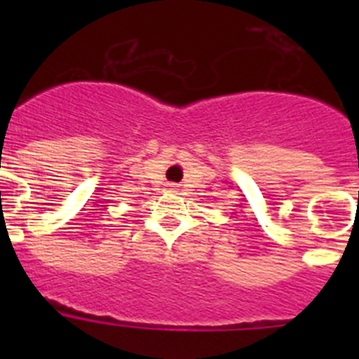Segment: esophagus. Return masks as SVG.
Listing matches in <instances>:
<instances>
[{"label":"esophagus","mask_w":359,"mask_h":359,"mask_svg":"<svg viewBox=\"0 0 359 359\" xmlns=\"http://www.w3.org/2000/svg\"><path fill=\"white\" fill-rule=\"evenodd\" d=\"M167 189H169V190H174V185H172V183H169V185H167Z\"/></svg>","instance_id":"34e87169"}]
</instances>
